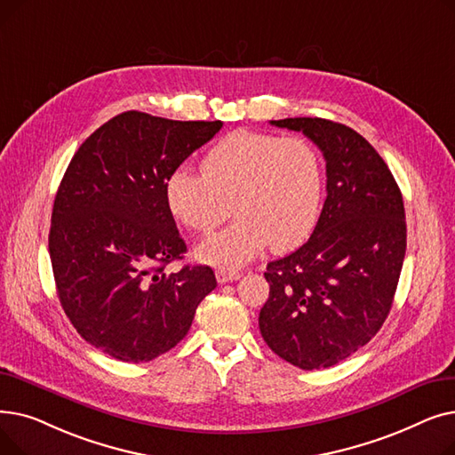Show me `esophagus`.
Masks as SVG:
<instances>
[{"label": "esophagus", "instance_id": "obj_1", "mask_svg": "<svg viewBox=\"0 0 455 455\" xmlns=\"http://www.w3.org/2000/svg\"><path fill=\"white\" fill-rule=\"evenodd\" d=\"M215 276H218V282L220 283H227V282H232V280H237L242 275L237 271H227V269H218L215 271Z\"/></svg>", "mask_w": 455, "mask_h": 455}]
</instances>
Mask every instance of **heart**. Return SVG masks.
Segmentation results:
<instances>
[{
  "mask_svg": "<svg viewBox=\"0 0 455 455\" xmlns=\"http://www.w3.org/2000/svg\"><path fill=\"white\" fill-rule=\"evenodd\" d=\"M324 191L319 151L300 136L234 131L203 160V172L179 165L165 180L175 218L210 234L230 215L237 220L199 247V256L221 267L251 261L269 243L290 251L314 232Z\"/></svg>",
  "mask_w": 455,
  "mask_h": 455,
  "instance_id": "b5f03b06",
  "label": "heart"
}]
</instances>
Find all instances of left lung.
<instances>
[{
    "label": "left lung",
    "mask_w": 455,
    "mask_h": 455,
    "mask_svg": "<svg viewBox=\"0 0 455 455\" xmlns=\"http://www.w3.org/2000/svg\"><path fill=\"white\" fill-rule=\"evenodd\" d=\"M312 140L326 160V201L309 240L269 261L259 331L288 363L326 369L367 345L387 319L405 256L400 188L371 143L323 117L271 122Z\"/></svg>",
    "instance_id": "obj_1"
}]
</instances>
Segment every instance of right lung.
I'll list each match as a JSON object with an SVG mask.
<instances>
[{
  "mask_svg": "<svg viewBox=\"0 0 455 455\" xmlns=\"http://www.w3.org/2000/svg\"><path fill=\"white\" fill-rule=\"evenodd\" d=\"M221 127L117 114L83 141L62 177L50 230L57 295L81 338L119 362L172 350L218 285L208 266L164 271L186 252L165 180Z\"/></svg>",
  "mask_w": 455,
  "mask_h": 455,
  "instance_id": "1",
  "label": "right lung"
}]
</instances>
